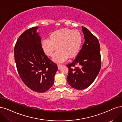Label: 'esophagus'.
I'll return each instance as SVG.
<instances>
[{
	"instance_id": "esophagus-1",
	"label": "esophagus",
	"mask_w": 122,
	"mask_h": 122,
	"mask_svg": "<svg viewBox=\"0 0 122 122\" xmlns=\"http://www.w3.org/2000/svg\"><path fill=\"white\" fill-rule=\"evenodd\" d=\"M57 66H58V68H60L61 67H62V65L61 64H58L57 65Z\"/></svg>"
}]
</instances>
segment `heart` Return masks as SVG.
I'll return each mask as SVG.
<instances>
[{"label":"heart","mask_w":122,"mask_h":122,"mask_svg":"<svg viewBox=\"0 0 122 122\" xmlns=\"http://www.w3.org/2000/svg\"><path fill=\"white\" fill-rule=\"evenodd\" d=\"M82 43L81 34L77 30L62 28L54 30L49 36L48 39L43 40L42 48L47 55L51 57L55 51L53 60L62 62L68 57L73 58L78 55Z\"/></svg>","instance_id":"heart-1"}]
</instances>
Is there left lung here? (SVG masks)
I'll return each instance as SVG.
<instances>
[{"instance_id":"8db88e82","label":"left lung","mask_w":122,"mask_h":122,"mask_svg":"<svg viewBox=\"0 0 122 122\" xmlns=\"http://www.w3.org/2000/svg\"><path fill=\"white\" fill-rule=\"evenodd\" d=\"M85 39L82 49L75 60L66 66L69 69L67 80L70 86L81 90L91 85L101 68L100 45L98 40L87 29L82 26ZM78 65L80 67H75Z\"/></svg>"}]
</instances>
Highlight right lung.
Returning <instances> with one entry per match:
<instances>
[{
    "instance_id": "add662e5",
    "label": "right lung",
    "mask_w": 122,
    "mask_h": 122,
    "mask_svg": "<svg viewBox=\"0 0 122 122\" xmlns=\"http://www.w3.org/2000/svg\"><path fill=\"white\" fill-rule=\"evenodd\" d=\"M38 29L33 27L20 36L14 49L15 60L18 73L26 86L42 93L53 86L58 68L45 55Z\"/></svg>"
}]
</instances>
